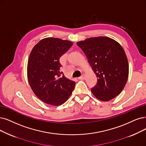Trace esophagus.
<instances>
[{"mask_svg":"<svg viewBox=\"0 0 146 146\" xmlns=\"http://www.w3.org/2000/svg\"><path fill=\"white\" fill-rule=\"evenodd\" d=\"M85 79V75L84 74H82L81 76H80L79 78V79H80V80H84Z\"/></svg>","mask_w":146,"mask_h":146,"instance_id":"esophagus-1","label":"esophagus"}]
</instances>
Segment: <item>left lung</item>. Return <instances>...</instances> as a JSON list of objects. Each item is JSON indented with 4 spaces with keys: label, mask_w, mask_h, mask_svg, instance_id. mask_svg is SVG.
I'll return each mask as SVG.
<instances>
[{
    "label": "left lung",
    "mask_w": 146,
    "mask_h": 146,
    "mask_svg": "<svg viewBox=\"0 0 146 146\" xmlns=\"http://www.w3.org/2000/svg\"><path fill=\"white\" fill-rule=\"evenodd\" d=\"M77 44L98 78L97 84L91 88L93 95L102 101H109L119 95L129 75L127 59L121 45L106 36L90 38Z\"/></svg>",
    "instance_id": "obj_1"
}]
</instances>
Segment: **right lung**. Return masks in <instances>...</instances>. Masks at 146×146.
Masks as SVG:
<instances>
[{
	"instance_id": "right-lung-1",
	"label": "right lung",
	"mask_w": 146,
	"mask_h": 146,
	"mask_svg": "<svg viewBox=\"0 0 146 146\" xmlns=\"http://www.w3.org/2000/svg\"><path fill=\"white\" fill-rule=\"evenodd\" d=\"M73 45L57 38L41 40L32 48L28 62V79L34 94L46 104L61 105L72 94L75 82L61 72L59 58Z\"/></svg>"
}]
</instances>
